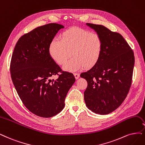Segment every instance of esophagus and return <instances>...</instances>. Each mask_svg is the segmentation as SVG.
I'll return each instance as SVG.
<instances>
[{"mask_svg": "<svg viewBox=\"0 0 145 145\" xmlns=\"http://www.w3.org/2000/svg\"><path fill=\"white\" fill-rule=\"evenodd\" d=\"M74 77H75V78L77 79H78V78H79V76H80V74H79V73H74Z\"/></svg>", "mask_w": 145, "mask_h": 145, "instance_id": "1", "label": "esophagus"}]
</instances>
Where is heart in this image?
<instances>
[{"mask_svg":"<svg viewBox=\"0 0 145 145\" xmlns=\"http://www.w3.org/2000/svg\"><path fill=\"white\" fill-rule=\"evenodd\" d=\"M60 39L55 37L49 45L48 51L52 60L62 66L71 57H73L63 66L64 70L75 72L85 67L88 69L97 64L103 51L101 36L89 30L71 27L64 30Z\"/></svg>","mask_w":145,"mask_h":145,"instance_id":"b5f03b06","label":"heart"}]
</instances>
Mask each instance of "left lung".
Returning <instances> with one entry per match:
<instances>
[{
    "label": "left lung",
    "instance_id": "1",
    "mask_svg": "<svg viewBox=\"0 0 145 145\" xmlns=\"http://www.w3.org/2000/svg\"><path fill=\"white\" fill-rule=\"evenodd\" d=\"M87 25L99 34L103 40V51L99 61L81 77L87 80L84 100L95 114L106 115L122 103L131 85L135 56L122 36L106 27Z\"/></svg>",
    "mask_w": 145,
    "mask_h": 145
}]
</instances>
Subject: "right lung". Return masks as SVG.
<instances>
[{"instance_id":"obj_1","label":"right lung","mask_w":145,"mask_h":145,"mask_svg":"<svg viewBox=\"0 0 145 145\" xmlns=\"http://www.w3.org/2000/svg\"><path fill=\"white\" fill-rule=\"evenodd\" d=\"M62 28L61 24L50 23L25 33L16 44L10 60V76L21 100L31 113L43 118L52 117L63 109L75 81L73 74L62 71L48 51ZM53 75H58V79L50 80Z\"/></svg>"}]
</instances>
